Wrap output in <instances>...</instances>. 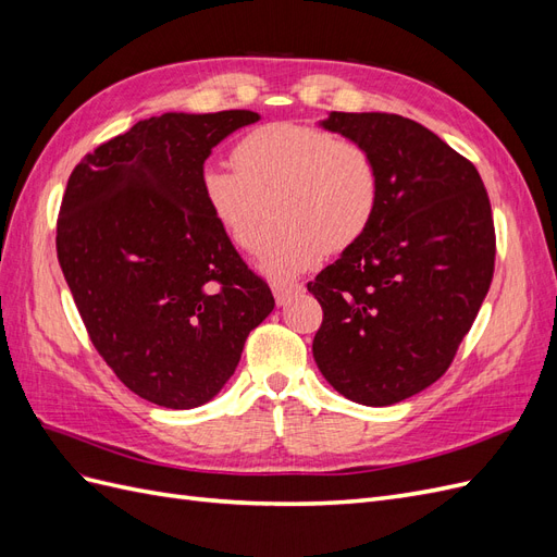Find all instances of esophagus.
<instances>
[{"mask_svg":"<svg viewBox=\"0 0 557 557\" xmlns=\"http://www.w3.org/2000/svg\"><path fill=\"white\" fill-rule=\"evenodd\" d=\"M301 290V285L299 283H272V293H274V297H276V305L278 307H285L288 305V301L295 297V295H299Z\"/></svg>","mask_w":557,"mask_h":557,"instance_id":"34e87169","label":"esophagus"}]
</instances>
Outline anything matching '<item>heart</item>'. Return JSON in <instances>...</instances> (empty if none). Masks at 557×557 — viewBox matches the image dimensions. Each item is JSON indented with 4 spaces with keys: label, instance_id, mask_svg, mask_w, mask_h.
<instances>
[{
    "label": "heart",
    "instance_id": "heart-1",
    "mask_svg": "<svg viewBox=\"0 0 557 557\" xmlns=\"http://www.w3.org/2000/svg\"><path fill=\"white\" fill-rule=\"evenodd\" d=\"M237 170L207 164L201 199L227 242L244 252L264 234L258 267L272 278H293L313 267L323 250L342 252L372 225L381 178L369 150L334 132L299 123H269L234 144Z\"/></svg>",
    "mask_w": 557,
    "mask_h": 557
}]
</instances>
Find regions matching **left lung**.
<instances>
[{"mask_svg":"<svg viewBox=\"0 0 557 557\" xmlns=\"http://www.w3.org/2000/svg\"><path fill=\"white\" fill-rule=\"evenodd\" d=\"M325 129L372 153L381 197L360 242L307 288L323 307L313 358L336 393L391 407L442 379L495 272L476 166L397 113L332 111Z\"/></svg>","mask_w":557,"mask_h":557,"instance_id":"8db88e82","label":"left lung"}]
</instances>
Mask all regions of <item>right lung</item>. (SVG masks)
Returning <instances> with one entry per match:
<instances>
[{
    "label": "right lung",
    "mask_w": 557,
    "mask_h": 557,
    "mask_svg": "<svg viewBox=\"0 0 557 557\" xmlns=\"http://www.w3.org/2000/svg\"><path fill=\"white\" fill-rule=\"evenodd\" d=\"M258 121L244 109L153 115L66 181L55 237L66 285L99 356L158 407L213 399L274 309L199 190L211 148Z\"/></svg>",
    "instance_id": "add662e5"
}]
</instances>
